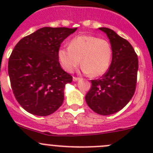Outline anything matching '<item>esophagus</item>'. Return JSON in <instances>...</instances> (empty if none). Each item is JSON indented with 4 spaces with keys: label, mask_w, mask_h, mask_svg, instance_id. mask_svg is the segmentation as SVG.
<instances>
[{
    "label": "esophagus",
    "mask_w": 153,
    "mask_h": 153,
    "mask_svg": "<svg viewBox=\"0 0 153 153\" xmlns=\"http://www.w3.org/2000/svg\"><path fill=\"white\" fill-rule=\"evenodd\" d=\"M72 79H73V81H79V80H80V78H76V77H73V78H72Z\"/></svg>",
    "instance_id": "obj_1"
}]
</instances>
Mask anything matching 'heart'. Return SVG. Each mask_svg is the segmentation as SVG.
I'll return each mask as SVG.
<instances>
[{"label":"heart","instance_id":"obj_1","mask_svg":"<svg viewBox=\"0 0 153 153\" xmlns=\"http://www.w3.org/2000/svg\"><path fill=\"white\" fill-rule=\"evenodd\" d=\"M58 55L67 72H73L81 59L83 71L97 78L104 75L110 67L112 49L106 40L92 35H80L70 41L69 47L60 48Z\"/></svg>","mask_w":153,"mask_h":153}]
</instances>
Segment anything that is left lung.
<instances>
[{
    "label": "left lung",
    "mask_w": 153,
    "mask_h": 153,
    "mask_svg": "<svg viewBox=\"0 0 153 153\" xmlns=\"http://www.w3.org/2000/svg\"><path fill=\"white\" fill-rule=\"evenodd\" d=\"M108 37L112 58L107 72L100 79L91 81L92 86L85 96L92 110L109 115L122 109L132 98L136 87L138 60L133 47L115 32L101 27Z\"/></svg>",
    "instance_id": "left-lung-1"
}]
</instances>
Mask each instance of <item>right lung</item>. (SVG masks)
Instances as JSON below:
<instances>
[{
	"instance_id": "add662e5",
	"label": "right lung",
	"mask_w": 153,
	"mask_h": 153,
	"mask_svg": "<svg viewBox=\"0 0 153 153\" xmlns=\"http://www.w3.org/2000/svg\"><path fill=\"white\" fill-rule=\"evenodd\" d=\"M77 28L43 27L23 38L11 54L8 72L15 98L38 116L55 112L63 104L65 85L72 77L62 69L58 50Z\"/></svg>"
}]
</instances>
